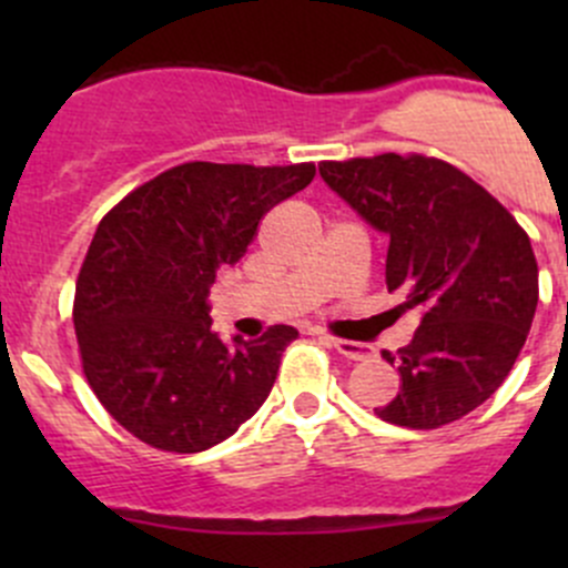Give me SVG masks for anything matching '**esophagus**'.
I'll use <instances>...</instances> for the list:
<instances>
[{
    "mask_svg": "<svg viewBox=\"0 0 568 568\" xmlns=\"http://www.w3.org/2000/svg\"><path fill=\"white\" fill-rule=\"evenodd\" d=\"M321 341H324L326 346L335 348L337 354H343V357H346V359H365V357H371V346H365V343L343 341V337H332V335H321Z\"/></svg>",
    "mask_w": 568,
    "mask_h": 568,
    "instance_id": "esophagus-1",
    "label": "esophagus"
}]
</instances>
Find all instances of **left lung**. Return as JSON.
<instances>
[{
	"label": "left lung",
	"mask_w": 568,
	"mask_h": 568,
	"mask_svg": "<svg viewBox=\"0 0 568 568\" xmlns=\"http://www.w3.org/2000/svg\"><path fill=\"white\" fill-rule=\"evenodd\" d=\"M318 173L368 225L390 236L387 291L420 307L409 346L385 352L400 390L376 415L439 428L506 382L538 302L528 233L480 183L423 153L321 162Z\"/></svg>",
	"instance_id": "obj_1"
}]
</instances>
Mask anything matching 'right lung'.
<instances>
[{
    "instance_id": "1",
    "label": "right lung",
    "mask_w": 568,
    "mask_h": 568,
    "mask_svg": "<svg viewBox=\"0 0 568 568\" xmlns=\"http://www.w3.org/2000/svg\"><path fill=\"white\" fill-rule=\"evenodd\" d=\"M316 164L186 162L125 194L99 222L77 280L73 326L88 385L129 434L170 454L231 437L277 379L300 332L257 341L211 329L209 288Z\"/></svg>"
}]
</instances>
